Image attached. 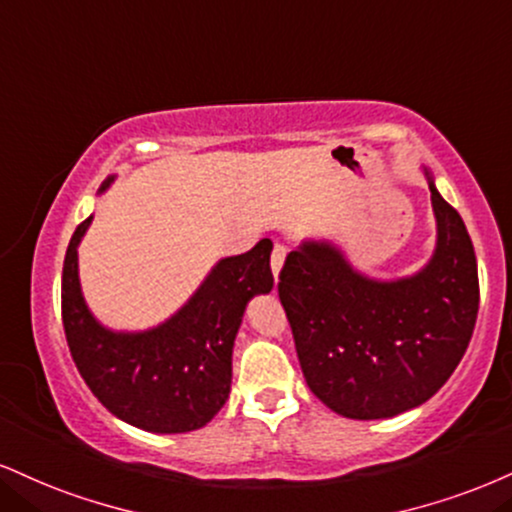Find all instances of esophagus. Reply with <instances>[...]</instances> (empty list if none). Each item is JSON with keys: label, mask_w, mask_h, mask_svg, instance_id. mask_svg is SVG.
Listing matches in <instances>:
<instances>
[{"label": "esophagus", "mask_w": 512, "mask_h": 512, "mask_svg": "<svg viewBox=\"0 0 512 512\" xmlns=\"http://www.w3.org/2000/svg\"><path fill=\"white\" fill-rule=\"evenodd\" d=\"M286 252H288L286 245H281V243L274 245V250H272V272H274V276H279L281 267H283V260H286Z\"/></svg>", "instance_id": "34e87169"}]
</instances>
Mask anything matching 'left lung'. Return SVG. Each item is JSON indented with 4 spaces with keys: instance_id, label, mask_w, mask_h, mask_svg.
Here are the masks:
<instances>
[{
    "instance_id": "obj_1",
    "label": "left lung",
    "mask_w": 512,
    "mask_h": 512,
    "mask_svg": "<svg viewBox=\"0 0 512 512\" xmlns=\"http://www.w3.org/2000/svg\"><path fill=\"white\" fill-rule=\"evenodd\" d=\"M436 250L415 276L377 281L331 243L288 252L279 298L310 391L350 420L417 408L463 360L479 310L477 257L463 219L436 190Z\"/></svg>"
}]
</instances>
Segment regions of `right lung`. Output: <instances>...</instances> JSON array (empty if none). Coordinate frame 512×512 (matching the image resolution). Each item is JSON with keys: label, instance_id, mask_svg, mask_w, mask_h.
<instances>
[{"label": "right lung", "instance_id": "obj_1", "mask_svg": "<svg viewBox=\"0 0 512 512\" xmlns=\"http://www.w3.org/2000/svg\"><path fill=\"white\" fill-rule=\"evenodd\" d=\"M114 176L102 183L109 188ZM88 217L73 233L61 274V319L80 377L119 420L155 434L205 427L231 391V355L245 305L274 286L262 238L243 255L226 257L174 317L150 331L104 329L80 293L78 243Z\"/></svg>", "mask_w": 512, "mask_h": 512}]
</instances>
